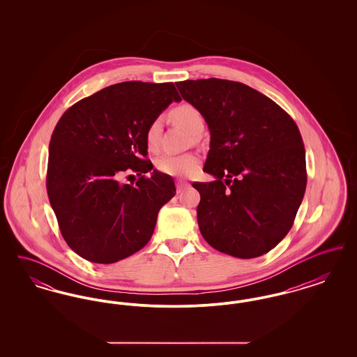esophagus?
<instances>
[{"label":"esophagus","instance_id":"obj_1","mask_svg":"<svg viewBox=\"0 0 357 357\" xmlns=\"http://www.w3.org/2000/svg\"><path fill=\"white\" fill-rule=\"evenodd\" d=\"M187 187H188V183H186V182H182V181H178V182H176V191H178V192H182Z\"/></svg>","mask_w":357,"mask_h":357}]
</instances>
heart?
<instances>
[{"instance_id":"heart-1","label":"heart","mask_w":357,"mask_h":357,"mask_svg":"<svg viewBox=\"0 0 357 357\" xmlns=\"http://www.w3.org/2000/svg\"><path fill=\"white\" fill-rule=\"evenodd\" d=\"M171 119L188 132L197 135L204 130V120L202 114L191 104H179L174 107L170 112ZM159 132H160V119H153L147 130H146V143L150 150H156L159 143ZM199 166V158L194 153H165L156 160V169L175 176H185L197 170Z\"/></svg>"}]
</instances>
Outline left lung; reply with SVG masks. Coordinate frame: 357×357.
Returning a JSON list of instances; mask_svg holds the SVG:
<instances>
[{
    "label": "left lung",
    "mask_w": 357,
    "mask_h": 357,
    "mask_svg": "<svg viewBox=\"0 0 357 357\" xmlns=\"http://www.w3.org/2000/svg\"><path fill=\"white\" fill-rule=\"evenodd\" d=\"M176 86L210 130L204 171L215 181L192 183L201 194L197 215L206 242L237 258L271 252L288 234L305 194L298 127L249 85L211 77Z\"/></svg>",
    "instance_id": "left-lung-1"
}]
</instances>
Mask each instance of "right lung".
I'll use <instances>...</instances> for the list:
<instances>
[{"instance_id": "obj_1", "label": "right lung", "mask_w": 357, "mask_h": 357, "mask_svg": "<svg viewBox=\"0 0 357 357\" xmlns=\"http://www.w3.org/2000/svg\"><path fill=\"white\" fill-rule=\"evenodd\" d=\"M172 102L174 83L109 85L68 108L57 121L47 171V191L61 236L76 255L114 264L153 237L160 207L176 190L170 175L153 170L146 130ZM126 170L136 184L119 183Z\"/></svg>"}]
</instances>
